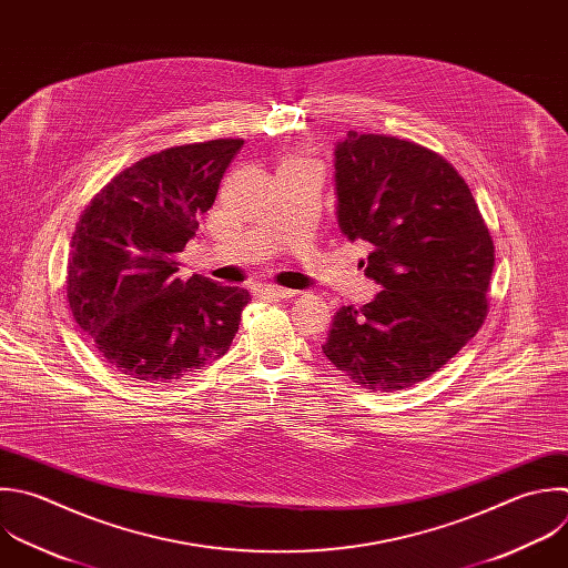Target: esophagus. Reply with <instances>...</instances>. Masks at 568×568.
<instances>
[{"label":"esophagus","instance_id":"obj_1","mask_svg":"<svg viewBox=\"0 0 568 568\" xmlns=\"http://www.w3.org/2000/svg\"><path fill=\"white\" fill-rule=\"evenodd\" d=\"M255 291H257L262 297H266V300H288V297L295 295V291H291V288H280V286H257Z\"/></svg>","mask_w":568,"mask_h":568}]
</instances>
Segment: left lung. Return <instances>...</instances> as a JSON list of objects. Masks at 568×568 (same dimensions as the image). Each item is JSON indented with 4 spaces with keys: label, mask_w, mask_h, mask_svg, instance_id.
<instances>
[{
    "label": "left lung",
    "mask_w": 568,
    "mask_h": 568,
    "mask_svg": "<svg viewBox=\"0 0 568 568\" xmlns=\"http://www.w3.org/2000/svg\"><path fill=\"white\" fill-rule=\"evenodd\" d=\"M333 169L337 226L373 246L359 266L382 291L359 308L342 306L322 351L353 382L399 390L479 331L493 240L466 182L424 146L348 133Z\"/></svg>",
    "instance_id": "obj_1"
}]
</instances>
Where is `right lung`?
Wrapping results in <instances>:
<instances>
[{"label":"right lung","mask_w":568,"mask_h":568,"mask_svg":"<svg viewBox=\"0 0 568 568\" xmlns=\"http://www.w3.org/2000/svg\"><path fill=\"white\" fill-rule=\"evenodd\" d=\"M242 140L173 146L115 175L82 213L69 260V304L120 373L178 382L220 359L251 295L193 275L178 253L217 195Z\"/></svg>","instance_id":"1"}]
</instances>
